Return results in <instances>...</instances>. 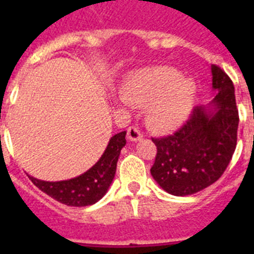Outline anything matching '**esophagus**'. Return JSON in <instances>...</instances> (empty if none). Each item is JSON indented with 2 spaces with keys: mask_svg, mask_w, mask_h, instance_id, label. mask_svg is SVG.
Wrapping results in <instances>:
<instances>
[{
  "mask_svg": "<svg viewBox=\"0 0 254 254\" xmlns=\"http://www.w3.org/2000/svg\"><path fill=\"white\" fill-rule=\"evenodd\" d=\"M127 138L132 142H136V141H140L142 138V133L137 127H129L128 131H127Z\"/></svg>",
  "mask_w": 254,
  "mask_h": 254,
  "instance_id": "34e87169",
  "label": "esophagus"
}]
</instances>
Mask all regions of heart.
I'll return each instance as SVG.
<instances>
[{
    "label": "heart",
    "instance_id": "obj_1",
    "mask_svg": "<svg viewBox=\"0 0 254 254\" xmlns=\"http://www.w3.org/2000/svg\"><path fill=\"white\" fill-rule=\"evenodd\" d=\"M196 89L182 78L176 68L156 66L143 68L126 82L117 103L122 107L146 108V120L156 132H168L186 120L193 104Z\"/></svg>",
    "mask_w": 254,
    "mask_h": 254
}]
</instances>
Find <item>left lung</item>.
Returning a JSON list of instances; mask_svg holds the SVG:
<instances>
[{
  "mask_svg": "<svg viewBox=\"0 0 254 254\" xmlns=\"http://www.w3.org/2000/svg\"><path fill=\"white\" fill-rule=\"evenodd\" d=\"M212 90L208 105L196 107L172 136L152 138L158 149L151 176L173 196H190L223 176L237 146L239 116L234 85L220 67L211 64Z\"/></svg>",
  "mask_w": 254,
  "mask_h": 254,
  "instance_id": "left-lung-1",
  "label": "left lung"
}]
</instances>
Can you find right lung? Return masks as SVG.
Returning a JSON list of instances; mask_svg holds the SVG:
<instances>
[{"label": "right lung", "instance_id": "1", "mask_svg": "<svg viewBox=\"0 0 254 254\" xmlns=\"http://www.w3.org/2000/svg\"><path fill=\"white\" fill-rule=\"evenodd\" d=\"M126 145V131L111 137L102 158L89 170L75 177L60 182H47L30 177V181L44 193L67 206L84 207L98 202L107 193L112 185L117 169V161L121 150Z\"/></svg>", "mask_w": 254, "mask_h": 254}]
</instances>
